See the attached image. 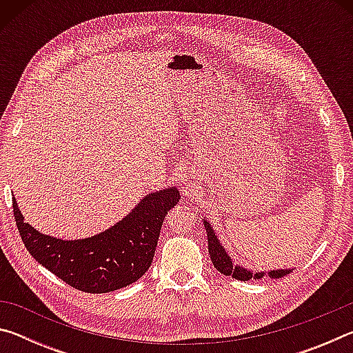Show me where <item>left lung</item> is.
Here are the masks:
<instances>
[{
    "instance_id": "left-lung-1",
    "label": "left lung",
    "mask_w": 353,
    "mask_h": 353,
    "mask_svg": "<svg viewBox=\"0 0 353 353\" xmlns=\"http://www.w3.org/2000/svg\"><path fill=\"white\" fill-rule=\"evenodd\" d=\"M204 227L207 232V241H208V254H210V259L213 261V266L216 270L224 274V276H232L236 280H241V282H248L250 279L260 280L265 276L270 279H282L286 274L292 272V268H286V270H272V271H259L254 272L252 270H248L241 265H235L234 260L230 259V255L227 254V250L224 249L223 244L218 240L216 234H214L212 224L204 218Z\"/></svg>"
}]
</instances>
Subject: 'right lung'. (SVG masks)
Instances as JSON below:
<instances>
[{"instance_id": "1", "label": "right lung", "mask_w": 353, "mask_h": 353, "mask_svg": "<svg viewBox=\"0 0 353 353\" xmlns=\"http://www.w3.org/2000/svg\"><path fill=\"white\" fill-rule=\"evenodd\" d=\"M181 193L172 187L146 194L121 221L81 240L50 236L25 223L15 198L17 227L35 260L73 288L93 294L124 288L151 266L163 219Z\"/></svg>"}]
</instances>
